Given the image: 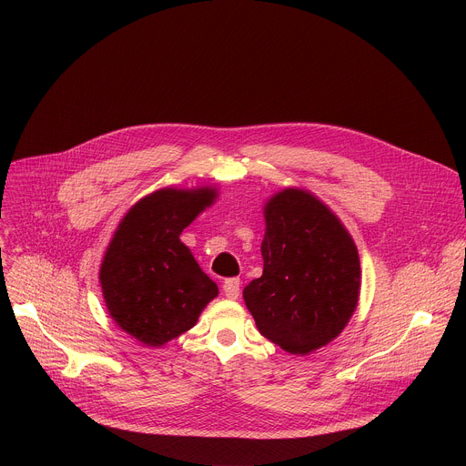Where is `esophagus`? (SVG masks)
<instances>
[{
  "label": "esophagus",
  "instance_id": "esophagus-1",
  "mask_svg": "<svg viewBox=\"0 0 466 466\" xmlns=\"http://www.w3.org/2000/svg\"><path fill=\"white\" fill-rule=\"evenodd\" d=\"M239 288H241L239 279H228V280L223 282L225 297H228V299H232V300H236V299L239 297Z\"/></svg>",
  "mask_w": 466,
  "mask_h": 466
}]
</instances>
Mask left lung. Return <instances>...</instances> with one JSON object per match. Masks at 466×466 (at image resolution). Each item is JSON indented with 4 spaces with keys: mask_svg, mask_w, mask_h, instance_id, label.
<instances>
[{
    "mask_svg": "<svg viewBox=\"0 0 466 466\" xmlns=\"http://www.w3.org/2000/svg\"><path fill=\"white\" fill-rule=\"evenodd\" d=\"M263 218V275L243 299L263 338L304 356L349 324L361 286L358 248L338 216L306 189L279 191Z\"/></svg>",
    "mask_w": 466,
    "mask_h": 466,
    "instance_id": "1",
    "label": "left lung"
}]
</instances>
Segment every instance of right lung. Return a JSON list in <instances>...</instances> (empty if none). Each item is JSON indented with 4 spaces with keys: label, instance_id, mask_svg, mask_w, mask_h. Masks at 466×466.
I'll list each match as a JSON object with an SVG mask.
<instances>
[{
    "label": "right lung",
    "instance_id": "1",
    "mask_svg": "<svg viewBox=\"0 0 466 466\" xmlns=\"http://www.w3.org/2000/svg\"><path fill=\"white\" fill-rule=\"evenodd\" d=\"M214 198V187L158 189L125 214L106 247L99 269L106 309L147 347L193 328L219 293L178 238Z\"/></svg>",
    "mask_w": 466,
    "mask_h": 466
}]
</instances>
